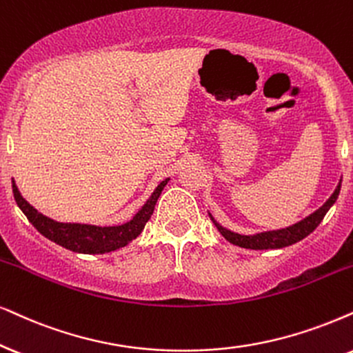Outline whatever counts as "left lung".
<instances>
[{
    "label": "left lung",
    "instance_id": "obj_1",
    "mask_svg": "<svg viewBox=\"0 0 353 353\" xmlns=\"http://www.w3.org/2000/svg\"><path fill=\"white\" fill-rule=\"evenodd\" d=\"M341 184L342 181L339 182L337 189L334 190V194L329 197L327 202H325L323 207L316 210L314 213H311L310 216H306L305 220L298 221L296 225L288 226L285 230H276V231H267V233H259L254 236H243L238 233H233V231L223 228V226L218 225V223L213 220L218 231L223 234V238L226 241H230L231 244L239 248H246V249H280L285 246H290V244H295L298 241L305 239L307 234L313 233V231L318 228V225L323 221V218L327 210L332 207L334 202H336L339 197V192H341Z\"/></svg>",
    "mask_w": 353,
    "mask_h": 353
}]
</instances>
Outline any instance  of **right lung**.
Wrapping results in <instances>:
<instances>
[{
  "instance_id": "right-lung-1",
  "label": "right lung",
  "mask_w": 353,
  "mask_h": 353,
  "mask_svg": "<svg viewBox=\"0 0 353 353\" xmlns=\"http://www.w3.org/2000/svg\"><path fill=\"white\" fill-rule=\"evenodd\" d=\"M168 181H163L161 184L156 187L148 202L143 205V208L133 216L125 225L120 226H91V225H77V223H58L53 221L50 218L43 216L37 210L26 202L22 195L17 190L14 182H12V194H14L16 203L19 205L28 220L32 223V226L53 243L60 244L73 252H83V254H104L115 251V249L127 246L130 241L137 238L145 228V225L153 215L154 205L158 202L159 195L168 184Z\"/></svg>"
}]
</instances>
